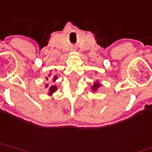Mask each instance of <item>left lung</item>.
Masks as SVG:
<instances>
[{
    "label": "left lung",
    "instance_id": "left-lung-1",
    "mask_svg": "<svg viewBox=\"0 0 152 152\" xmlns=\"http://www.w3.org/2000/svg\"><path fill=\"white\" fill-rule=\"evenodd\" d=\"M100 86H101V84L97 81V82H95V83H94V85L92 86V90L93 91H96V90H97L98 88H99Z\"/></svg>",
    "mask_w": 152,
    "mask_h": 152
}]
</instances>
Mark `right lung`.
Returning <instances> with one entry per match:
<instances>
[{"label":"right lung","mask_w":152,"mask_h":152,"mask_svg":"<svg viewBox=\"0 0 152 152\" xmlns=\"http://www.w3.org/2000/svg\"><path fill=\"white\" fill-rule=\"evenodd\" d=\"M48 78H47V79H48ZM57 78H58V77H57L56 75H54V76L53 77V81L54 82ZM45 86H46V88H48V84H46ZM56 90H57V87H56L55 85H52L51 87H49V92H48V94H49V95H52V94H53V93H54Z\"/></svg>","instance_id":"1"}]
</instances>
